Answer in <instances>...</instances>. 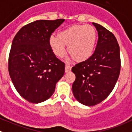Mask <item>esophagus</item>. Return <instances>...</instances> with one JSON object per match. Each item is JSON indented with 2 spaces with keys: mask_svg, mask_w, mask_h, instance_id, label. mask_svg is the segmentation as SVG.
I'll use <instances>...</instances> for the list:
<instances>
[{
  "mask_svg": "<svg viewBox=\"0 0 132 132\" xmlns=\"http://www.w3.org/2000/svg\"><path fill=\"white\" fill-rule=\"evenodd\" d=\"M71 69H72V68H71L70 66H69V65L66 64V66H65V72H70L71 71Z\"/></svg>",
  "mask_w": 132,
  "mask_h": 132,
  "instance_id": "34e87169",
  "label": "esophagus"
}]
</instances>
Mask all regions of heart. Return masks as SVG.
Masks as SVG:
<instances>
[{
    "label": "heart",
    "instance_id": "obj_1",
    "mask_svg": "<svg viewBox=\"0 0 132 132\" xmlns=\"http://www.w3.org/2000/svg\"><path fill=\"white\" fill-rule=\"evenodd\" d=\"M97 31L91 25L73 24L49 37V45L56 56L62 58L68 53L78 62L88 60L94 52L97 41Z\"/></svg>",
    "mask_w": 132,
    "mask_h": 132
}]
</instances>
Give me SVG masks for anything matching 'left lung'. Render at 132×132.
<instances>
[{
  "label": "left lung",
  "mask_w": 132,
  "mask_h": 132,
  "mask_svg": "<svg viewBox=\"0 0 132 132\" xmlns=\"http://www.w3.org/2000/svg\"><path fill=\"white\" fill-rule=\"evenodd\" d=\"M92 23L98 32L95 51L88 60L72 68L76 75L73 96L86 106L104 101L113 90L120 72V47L116 37L101 25Z\"/></svg>",
  "instance_id": "obj_1"
}]
</instances>
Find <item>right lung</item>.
I'll list each match as a JSON object with an SVG mask.
<instances>
[{
  "label": "right lung",
  "mask_w": 132,
  "mask_h": 132,
  "mask_svg": "<svg viewBox=\"0 0 132 132\" xmlns=\"http://www.w3.org/2000/svg\"><path fill=\"white\" fill-rule=\"evenodd\" d=\"M64 21L37 20L22 27L13 39L9 74L19 94L30 103L49 98L64 74L65 64L56 57L48 41Z\"/></svg>",
  "instance_id": "add662e5"
}]
</instances>
